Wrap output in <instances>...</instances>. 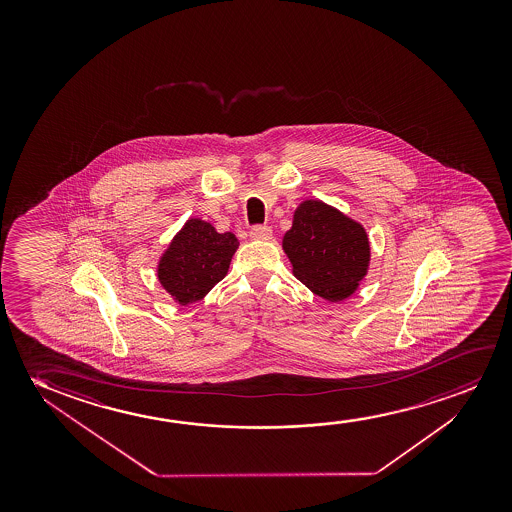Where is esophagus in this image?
I'll list each match as a JSON object with an SVG mask.
<instances>
[{
    "label": "esophagus",
    "instance_id": "1",
    "mask_svg": "<svg viewBox=\"0 0 512 512\" xmlns=\"http://www.w3.org/2000/svg\"><path fill=\"white\" fill-rule=\"evenodd\" d=\"M271 236H273V231L267 225H255L250 231V238L257 239V241H267V239H271Z\"/></svg>",
    "mask_w": 512,
    "mask_h": 512
}]
</instances>
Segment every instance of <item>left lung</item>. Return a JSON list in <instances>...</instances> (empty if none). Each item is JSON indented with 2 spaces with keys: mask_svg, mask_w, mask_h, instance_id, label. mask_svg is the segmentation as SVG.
Listing matches in <instances>:
<instances>
[{
  "mask_svg": "<svg viewBox=\"0 0 512 512\" xmlns=\"http://www.w3.org/2000/svg\"><path fill=\"white\" fill-rule=\"evenodd\" d=\"M283 250L295 278L330 302L348 299L364 280L371 245L364 227L322 201L309 199L295 210Z\"/></svg>",
  "mask_w": 512,
  "mask_h": 512,
  "instance_id": "obj_1",
  "label": "left lung"
}]
</instances>
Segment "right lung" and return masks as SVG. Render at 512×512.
<instances>
[{
    "label": "right lung",
    "instance_id": "right-lung-1",
    "mask_svg": "<svg viewBox=\"0 0 512 512\" xmlns=\"http://www.w3.org/2000/svg\"><path fill=\"white\" fill-rule=\"evenodd\" d=\"M238 246L232 232L220 234L210 222L190 218L162 253L157 278L178 304L201 301L224 280Z\"/></svg>",
    "mask_w": 512,
    "mask_h": 512
}]
</instances>
